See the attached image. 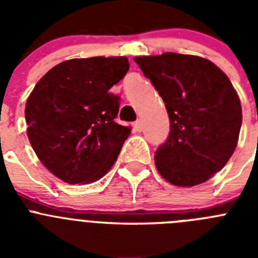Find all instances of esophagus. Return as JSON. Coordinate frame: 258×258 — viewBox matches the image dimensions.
I'll return each mask as SVG.
<instances>
[{
  "label": "esophagus",
  "instance_id": "obj_1",
  "mask_svg": "<svg viewBox=\"0 0 258 258\" xmlns=\"http://www.w3.org/2000/svg\"><path fill=\"white\" fill-rule=\"evenodd\" d=\"M134 129H136L137 132H142V129H143L142 120H137V121L134 122Z\"/></svg>",
  "mask_w": 258,
  "mask_h": 258
}]
</instances>
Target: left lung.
Segmentation results:
<instances>
[{
    "instance_id": "8db88e82",
    "label": "left lung",
    "mask_w": 258,
    "mask_h": 258,
    "mask_svg": "<svg viewBox=\"0 0 258 258\" xmlns=\"http://www.w3.org/2000/svg\"><path fill=\"white\" fill-rule=\"evenodd\" d=\"M134 61L169 116V137L155 152L157 172L178 187L204 183L226 165L238 145L241 106L231 81L198 55L164 52Z\"/></svg>"
}]
</instances>
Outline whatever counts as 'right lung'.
Listing matches in <instances>:
<instances>
[{"instance_id":"right-lung-1","label":"right lung","mask_w":258,"mask_h":258,"mask_svg":"<svg viewBox=\"0 0 258 258\" xmlns=\"http://www.w3.org/2000/svg\"><path fill=\"white\" fill-rule=\"evenodd\" d=\"M129 70L126 56L61 61L36 84L26 103L27 136L40 161L66 183L101 179L132 132L115 121L108 92Z\"/></svg>"}]
</instances>
